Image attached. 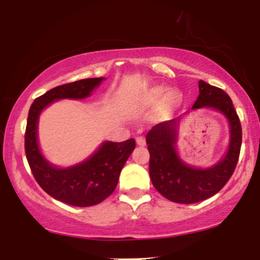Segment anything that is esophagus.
I'll return each mask as SVG.
<instances>
[{
    "label": "esophagus",
    "mask_w": 260,
    "mask_h": 260,
    "mask_svg": "<svg viewBox=\"0 0 260 260\" xmlns=\"http://www.w3.org/2000/svg\"><path fill=\"white\" fill-rule=\"evenodd\" d=\"M136 142H137V144L139 145V147H144V145H145V139H144V137H142V136L137 137Z\"/></svg>",
    "instance_id": "34e87169"
}]
</instances>
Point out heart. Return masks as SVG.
I'll return each instance as SVG.
<instances>
[{"label": "heart", "mask_w": 260, "mask_h": 260, "mask_svg": "<svg viewBox=\"0 0 260 260\" xmlns=\"http://www.w3.org/2000/svg\"><path fill=\"white\" fill-rule=\"evenodd\" d=\"M145 101H147V104L150 105V106H160V105L167 102L168 106L173 107L180 104L181 96L179 95L178 92H175V91L169 92L168 88L158 86L152 88V90L147 93Z\"/></svg>", "instance_id": "heart-1"}]
</instances>
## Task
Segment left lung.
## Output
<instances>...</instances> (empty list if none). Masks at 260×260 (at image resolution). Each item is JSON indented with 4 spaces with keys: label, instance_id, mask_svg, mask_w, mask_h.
Masks as SVG:
<instances>
[{
    "label": "left lung",
    "instance_id": "8db88e82",
    "mask_svg": "<svg viewBox=\"0 0 260 260\" xmlns=\"http://www.w3.org/2000/svg\"><path fill=\"white\" fill-rule=\"evenodd\" d=\"M199 90L192 110L213 108L230 122V145L222 160L207 169H198L179 158L175 143L181 117L155 124L145 137L150 154V180L164 198L178 204H195L217 193L232 176L241 152L242 127L232 100L223 90L202 80Z\"/></svg>",
    "mask_w": 260,
    "mask_h": 260
}]
</instances>
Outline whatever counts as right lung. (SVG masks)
Masks as SVG:
<instances>
[{
    "label": "right lung",
    "mask_w": 260,
    "mask_h": 260,
    "mask_svg": "<svg viewBox=\"0 0 260 260\" xmlns=\"http://www.w3.org/2000/svg\"><path fill=\"white\" fill-rule=\"evenodd\" d=\"M102 80L104 78L84 79L51 88L34 100L28 113L24 148L34 179L48 195L71 206H93L115 191L122 168L136 148V141L131 138L119 143L105 142L98 152L85 161L60 169L51 165L39 150L37 138L38 118L51 102L90 96Z\"/></svg>",
    "instance_id": "right-lung-1"
}]
</instances>
